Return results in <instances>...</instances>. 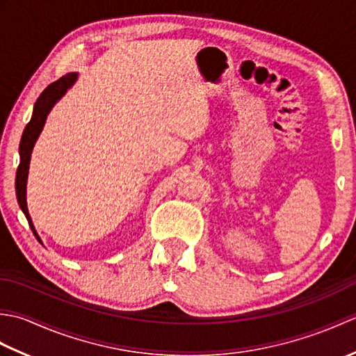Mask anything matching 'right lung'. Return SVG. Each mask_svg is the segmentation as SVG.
<instances>
[{
    "label": "right lung",
    "instance_id": "right-lung-1",
    "mask_svg": "<svg viewBox=\"0 0 356 356\" xmlns=\"http://www.w3.org/2000/svg\"><path fill=\"white\" fill-rule=\"evenodd\" d=\"M78 74L76 73H69L65 76L59 78L58 81L51 82V84L44 90V92L38 97V101L35 102L33 107V115L30 122L26 125L24 133H22L21 138V143H19V165L17 170V197H18V203L22 209V213L26 214L29 226L32 228L35 237L40 240L38 234L35 231V226L32 223V218H30L29 209H27V200H26V186H27V176H29V163H30V156H32V149L35 142L40 136L42 127L45 124V119H47L49 111L51 110L53 105L58 99H61L64 96V93L67 92V88H70L73 86V82L76 81ZM41 241V240H40Z\"/></svg>",
    "mask_w": 356,
    "mask_h": 356
}]
</instances>
